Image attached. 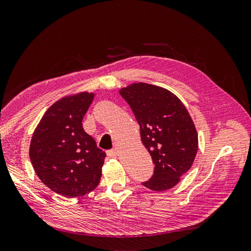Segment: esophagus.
Masks as SVG:
<instances>
[{
	"label": "esophagus",
	"mask_w": 251,
	"mask_h": 251,
	"mask_svg": "<svg viewBox=\"0 0 251 251\" xmlns=\"http://www.w3.org/2000/svg\"><path fill=\"white\" fill-rule=\"evenodd\" d=\"M107 156L111 157V158H115L118 156V151L116 149H112V150H107Z\"/></svg>",
	"instance_id": "obj_1"
}]
</instances>
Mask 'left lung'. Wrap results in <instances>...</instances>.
Wrapping results in <instances>:
<instances>
[{"label":"left lung","mask_w":251,"mask_h":251,"mask_svg":"<svg viewBox=\"0 0 251 251\" xmlns=\"http://www.w3.org/2000/svg\"><path fill=\"white\" fill-rule=\"evenodd\" d=\"M120 93L138 122L141 141L154 165L152 176L143 185L153 191L173 188L198 152V133L188 110L170 91L143 82Z\"/></svg>","instance_id":"8db88e82"}]
</instances>
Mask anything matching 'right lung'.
<instances>
[{
	"label": "right lung",
	"mask_w": 251,
	"mask_h": 251,
	"mask_svg": "<svg viewBox=\"0 0 251 251\" xmlns=\"http://www.w3.org/2000/svg\"><path fill=\"white\" fill-rule=\"evenodd\" d=\"M94 94L62 98L44 114L33 134L29 157L45 185L66 198L82 197L100 183L106 153L82 127Z\"/></svg>",
	"instance_id": "obj_1"
}]
</instances>
